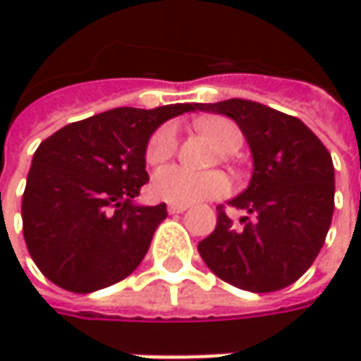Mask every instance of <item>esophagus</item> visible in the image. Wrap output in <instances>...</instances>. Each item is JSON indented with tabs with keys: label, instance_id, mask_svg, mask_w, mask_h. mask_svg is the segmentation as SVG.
<instances>
[{
	"label": "esophagus",
	"instance_id": "obj_1",
	"mask_svg": "<svg viewBox=\"0 0 361 361\" xmlns=\"http://www.w3.org/2000/svg\"><path fill=\"white\" fill-rule=\"evenodd\" d=\"M188 207L187 204H169V213L171 215H178V213H185Z\"/></svg>",
	"mask_w": 361,
	"mask_h": 361
}]
</instances>
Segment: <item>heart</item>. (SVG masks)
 I'll return each instance as SVG.
<instances>
[{"label": "heart", "mask_w": 361, "mask_h": 361, "mask_svg": "<svg viewBox=\"0 0 361 361\" xmlns=\"http://www.w3.org/2000/svg\"><path fill=\"white\" fill-rule=\"evenodd\" d=\"M197 126L225 154H233L241 148L243 134L233 120L213 116V118L199 120ZM174 150H176V126L162 124L154 130L146 145V162L160 164L171 159ZM150 190L160 201H166L171 204H192V202L219 199L227 195L229 180L221 173H192L188 169L173 164L154 173Z\"/></svg>", "instance_id": "heart-1"}]
</instances>
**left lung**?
I'll return each instance as SVG.
<instances>
[{
  "mask_svg": "<svg viewBox=\"0 0 361 361\" xmlns=\"http://www.w3.org/2000/svg\"><path fill=\"white\" fill-rule=\"evenodd\" d=\"M237 122L253 152L249 187L229 201L247 216L233 225L216 207L215 231L199 243L207 267L253 293L279 291L312 267L334 215V162L324 142L295 116L231 98L199 104Z\"/></svg>",
  "mask_w": 361,
  "mask_h": 361,
  "instance_id": "obj_1",
  "label": "left lung"
}]
</instances>
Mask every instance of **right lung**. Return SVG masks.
<instances>
[{
	"instance_id": "obj_1",
	"label": "right lung",
	"mask_w": 361,
	"mask_h": 361,
	"mask_svg": "<svg viewBox=\"0 0 361 361\" xmlns=\"http://www.w3.org/2000/svg\"><path fill=\"white\" fill-rule=\"evenodd\" d=\"M199 110L114 108L54 132L37 146L21 199L27 251L51 283L92 293L140 265L166 204H134L148 183L146 145L162 122Z\"/></svg>"
}]
</instances>
